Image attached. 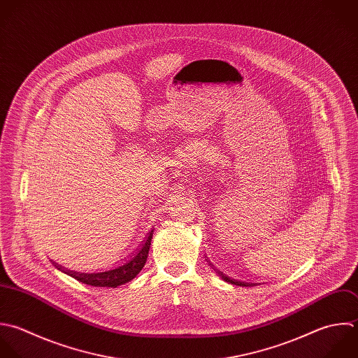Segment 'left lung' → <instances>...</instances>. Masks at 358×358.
<instances>
[{"label": "left lung", "instance_id": "left-lung-1", "mask_svg": "<svg viewBox=\"0 0 358 358\" xmlns=\"http://www.w3.org/2000/svg\"><path fill=\"white\" fill-rule=\"evenodd\" d=\"M209 262V261H208ZM209 266L224 280V282H227V283H231V285H236V286H241V287H252V286H257V283H251V282H240V280H236V279H231V278H229V276H226L223 272H220L219 269H216L215 266H213V264H210L209 262Z\"/></svg>", "mask_w": 358, "mask_h": 358}]
</instances>
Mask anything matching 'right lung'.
I'll return each instance as SVG.
<instances>
[{
    "label": "right lung",
    "instance_id": "right-lung-1",
    "mask_svg": "<svg viewBox=\"0 0 358 358\" xmlns=\"http://www.w3.org/2000/svg\"><path fill=\"white\" fill-rule=\"evenodd\" d=\"M152 236H153V231L149 233V237L145 240L139 252L128 264H125V265H122L117 269H113V271H108V272H101V273L86 275V273H76V272L64 271L58 266L57 268L61 269L64 273L69 275L71 278L76 279L78 282L89 285V286H94V287H117V286H121V285L132 280L142 271V268L145 266L146 258H148V254H149V248H150Z\"/></svg>",
    "mask_w": 358,
    "mask_h": 358
}]
</instances>
